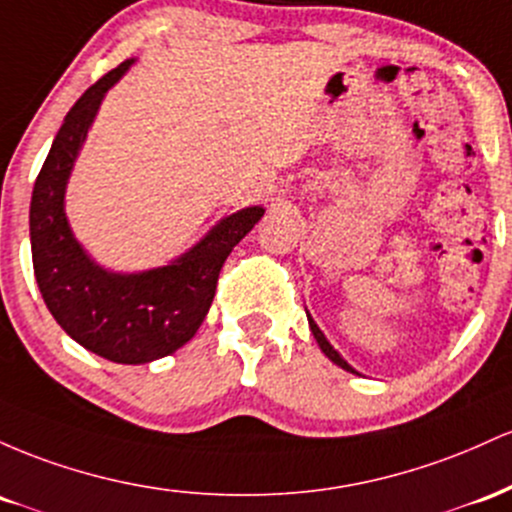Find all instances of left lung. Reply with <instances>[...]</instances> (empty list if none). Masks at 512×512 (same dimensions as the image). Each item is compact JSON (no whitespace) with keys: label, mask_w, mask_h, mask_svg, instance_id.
<instances>
[{"label":"left lung","mask_w":512,"mask_h":512,"mask_svg":"<svg viewBox=\"0 0 512 512\" xmlns=\"http://www.w3.org/2000/svg\"><path fill=\"white\" fill-rule=\"evenodd\" d=\"M309 326H312V333H314V338H317V343H319V346H321V350H324V353H326V355H329V358L333 360V363H336V365H341V367H343V370H348V372H355V370H353V367H350V365L346 363V360H343V358H341V355H338V353H336V350H333V346H331V343H329V341H326V336H324V333H321V329H319V326H317V324H314V319H309Z\"/></svg>","instance_id":"obj_1"}]
</instances>
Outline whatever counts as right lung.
<instances>
[{
  "label": "right lung",
  "instance_id": "add662e5",
  "mask_svg": "<svg viewBox=\"0 0 512 512\" xmlns=\"http://www.w3.org/2000/svg\"><path fill=\"white\" fill-rule=\"evenodd\" d=\"M130 60L84 91L55 135L31 198V251L40 295L79 346L123 365L152 363L195 336L208 314L222 266L263 217V208L229 215L171 266L106 273L84 254L67 225L65 186L99 103Z\"/></svg>",
  "mask_w": 512,
  "mask_h": 512
}]
</instances>
